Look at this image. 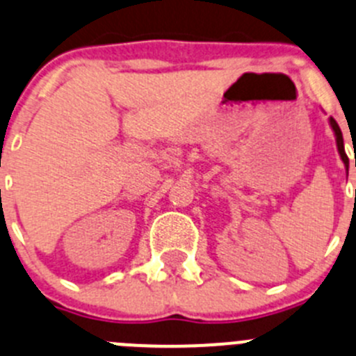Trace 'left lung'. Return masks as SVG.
<instances>
[{
    "label": "left lung",
    "mask_w": 356,
    "mask_h": 356,
    "mask_svg": "<svg viewBox=\"0 0 356 356\" xmlns=\"http://www.w3.org/2000/svg\"><path fill=\"white\" fill-rule=\"evenodd\" d=\"M329 125H330V129H332L334 137H336V146H337V151H339L341 160H343V163L346 165V168H348V156H346V151H344L343 132H341L339 125H337V122H336V120H334V118H329Z\"/></svg>",
    "instance_id": "8db88e82"
}]
</instances>
